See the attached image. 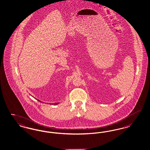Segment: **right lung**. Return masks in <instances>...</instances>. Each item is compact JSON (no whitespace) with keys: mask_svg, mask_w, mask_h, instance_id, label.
I'll return each instance as SVG.
<instances>
[{"mask_svg":"<svg viewBox=\"0 0 150 150\" xmlns=\"http://www.w3.org/2000/svg\"><path fill=\"white\" fill-rule=\"evenodd\" d=\"M38 101H40V100H38ZM41 102V101H40ZM50 104H51V103H50ZM57 104H59V103H52V105H57Z\"/></svg>","mask_w":150,"mask_h":150,"instance_id":"add662e5","label":"right lung"}]
</instances>
